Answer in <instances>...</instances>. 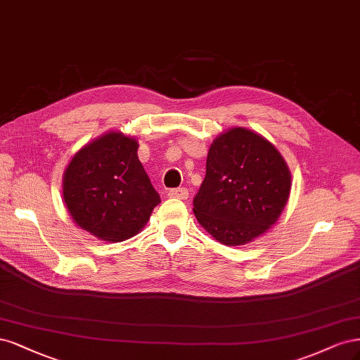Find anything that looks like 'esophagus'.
<instances>
[{
	"mask_svg": "<svg viewBox=\"0 0 360 360\" xmlns=\"http://www.w3.org/2000/svg\"><path fill=\"white\" fill-rule=\"evenodd\" d=\"M169 195L170 197H176V199H181V200H185V199H188V195H190V193H188V190L187 188H172V190H169Z\"/></svg>",
	"mask_w": 360,
	"mask_h": 360,
	"instance_id": "esophagus-1",
	"label": "esophagus"
}]
</instances>
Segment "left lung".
<instances>
[{
  "label": "left lung",
  "instance_id": "left-lung-1",
  "mask_svg": "<svg viewBox=\"0 0 360 360\" xmlns=\"http://www.w3.org/2000/svg\"><path fill=\"white\" fill-rule=\"evenodd\" d=\"M290 182L288 167L275 146L236 127L211 145L193 211L218 242L243 245L276 221L287 203Z\"/></svg>",
  "mask_w": 360,
  "mask_h": 360
}]
</instances>
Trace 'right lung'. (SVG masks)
Returning <instances> with one entry per match:
<instances>
[{
	"label": "right lung",
	"mask_w": 360,
	"mask_h": 360,
	"mask_svg": "<svg viewBox=\"0 0 360 360\" xmlns=\"http://www.w3.org/2000/svg\"><path fill=\"white\" fill-rule=\"evenodd\" d=\"M137 146L136 139L110 131L80 149L65 169L67 210L98 239L121 242L137 235L161 202Z\"/></svg>",
	"instance_id": "1"
}]
</instances>
